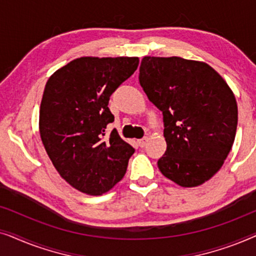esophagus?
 <instances>
[{
	"instance_id": "34e87169",
	"label": "esophagus",
	"mask_w": 256,
	"mask_h": 256,
	"mask_svg": "<svg viewBox=\"0 0 256 256\" xmlns=\"http://www.w3.org/2000/svg\"><path fill=\"white\" fill-rule=\"evenodd\" d=\"M146 142H148V138H144L138 140V146H141V148H144L146 144Z\"/></svg>"
}]
</instances>
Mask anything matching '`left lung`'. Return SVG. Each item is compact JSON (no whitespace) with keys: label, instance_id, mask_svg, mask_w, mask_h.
<instances>
[{"label":"left lung","instance_id":"8db88e82","mask_svg":"<svg viewBox=\"0 0 256 256\" xmlns=\"http://www.w3.org/2000/svg\"><path fill=\"white\" fill-rule=\"evenodd\" d=\"M140 84L163 113L166 154L157 162L166 178L194 188L222 166L236 138L238 104L222 76L202 62L144 57Z\"/></svg>","mask_w":256,"mask_h":256}]
</instances>
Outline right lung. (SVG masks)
Here are the masks:
<instances>
[{"label":"right lung","mask_w":256,"mask_h":256,"mask_svg":"<svg viewBox=\"0 0 256 256\" xmlns=\"http://www.w3.org/2000/svg\"><path fill=\"white\" fill-rule=\"evenodd\" d=\"M138 66V57H82L48 78L40 110L44 148L62 178L80 192L99 196L124 178L135 149L116 129L108 108L114 90Z\"/></svg>","instance_id":"right-lung-1"}]
</instances>
